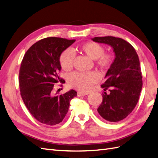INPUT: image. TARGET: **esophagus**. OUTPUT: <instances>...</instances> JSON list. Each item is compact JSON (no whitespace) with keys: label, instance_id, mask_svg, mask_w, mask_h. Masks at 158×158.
Returning <instances> with one entry per match:
<instances>
[{"label":"esophagus","instance_id":"1","mask_svg":"<svg viewBox=\"0 0 158 158\" xmlns=\"http://www.w3.org/2000/svg\"><path fill=\"white\" fill-rule=\"evenodd\" d=\"M87 94H89V92H81V91H78L77 92L78 96H86Z\"/></svg>","mask_w":158,"mask_h":158}]
</instances>
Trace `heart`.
<instances>
[{
    "label": "heart",
    "instance_id": "obj_1",
    "mask_svg": "<svg viewBox=\"0 0 158 158\" xmlns=\"http://www.w3.org/2000/svg\"><path fill=\"white\" fill-rule=\"evenodd\" d=\"M80 50L88 57L96 60L98 66L108 68L113 62L114 57L111 54H104V48L101 44L94 42L84 43L79 47ZM74 54L71 49L65 50L60 56L59 62L62 69L64 71L71 70L73 67ZM98 81V75L94 72H75L69 77V84L72 87L81 91L89 90L91 85Z\"/></svg>",
    "mask_w": 158,
    "mask_h": 158
}]
</instances>
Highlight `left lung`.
<instances>
[{"label": "left lung", "instance_id": "8db88e82", "mask_svg": "<svg viewBox=\"0 0 158 158\" xmlns=\"http://www.w3.org/2000/svg\"><path fill=\"white\" fill-rule=\"evenodd\" d=\"M94 42L110 46L115 58L101 85L110 94H102L98 112L109 122H118L130 114L136 106L142 89V75L139 56L134 48L125 40L113 36L91 38Z\"/></svg>", "mask_w": 158, "mask_h": 158}]
</instances>
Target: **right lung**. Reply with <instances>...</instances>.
Listing matches in <instances>:
<instances>
[{"mask_svg": "<svg viewBox=\"0 0 158 158\" xmlns=\"http://www.w3.org/2000/svg\"><path fill=\"white\" fill-rule=\"evenodd\" d=\"M75 40L46 38L33 44L22 60L19 83L21 96L28 110L44 124L61 123L68 112L70 101L77 96L73 89L64 94H52L55 83L61 82L59 58Z\"/></svg>", "mask_w": 158, "mask_h": 158, "instance_id": "right-lung-1", "label": "right lung"}]
</instances>
